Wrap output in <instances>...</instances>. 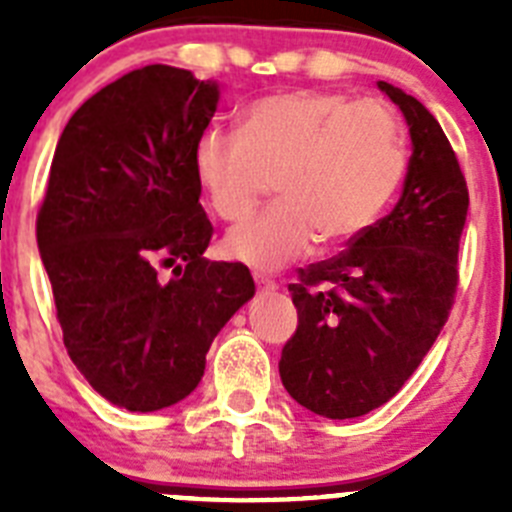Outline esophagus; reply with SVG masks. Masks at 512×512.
<instances>
[{
    "instance_id": "obj_1",
    "label": "esophagus",
    "mask_w": 512,
    "mask_h": 512,
    "mask_svg": "<svg viewBox=\"0 0 512 512\" xmlns=\"http://www.w3.org/2000/svg\"><path fill=\"white\" fill-rule=\"evenodd\" d=\"M253 279H256V287L264 289V292H274V289L279 287V284L274 282V279L264 277V274H253Z\"/></svg>"
}]
</instances>
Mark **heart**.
Instances as JSON below:
<instances>
[{
    "label": "heart",
    "instance_id": "1",
    "mask_svg": "<svg viewBox=\"0 0 512 512\" xmlns=\"http://www.w3.org/2000/svg\"><path fill=\"white\" fill-rule=\"evenodd\" d=\"M408 166V140L390 104L297 89L261 97L243 128L205 130L194 174L225 223H243L277 176L279 202L225 238L256 269L300 259L318 241L341 246L377 223Z\"/></svg>",
    "mask_w": 512,
    "mask_h": 512
}]
</instances>
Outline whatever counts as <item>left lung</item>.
<instances>
[{
	"mask_svg": "<svg viewBox=\"0 0 512 512\" xmlns=\"http://www.w3.org/2000/svg\"><path fill=\"white\" fill-rule=\"evenodd\" d=\"M408 120L413 156L390 215L289 284L297 330L279 374L302 408L343 420L390 402L431 351L459 287L467 179L436 117L379 81Z\"/></svg>",
	"mask_w": 512,
	"mask_h": 512,
	"instance_id": "left-lung-1",
	"label": "left lung"
}]
</instances>
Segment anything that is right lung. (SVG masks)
Instances as JSON below:
<instances>
[{
    "label": "right lung",
    "mask_w": 512,
    "mask_h": 512,
    "mask_svg": "<svg viewBox=\"0 0 512 512\" xmlns=\"http://www.w3.org/2000/svg\"><path fill=\"white\" fill-rule=\"evenodd\" d=\"M217 97L192 71L143 66L81 104L53 153L35 233L63 346L104 400L133 413L184 400L256 292L248 266L202 259L212 223L194 148Z\"/></svg>",
    "instance_id": "right-lung-1"
}]
</instances>
